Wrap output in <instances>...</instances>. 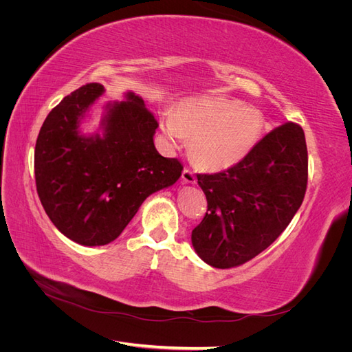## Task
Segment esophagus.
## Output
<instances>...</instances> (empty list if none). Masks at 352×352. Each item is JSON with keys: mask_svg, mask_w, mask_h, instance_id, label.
Masks as SVG:
<instances>
[{"mask_svg": "<svg viewBox=\"0 0 352 352\" xmlns=\"http://www.w3.org/2000/svg\"><path fill=\"white\" fill-rule=\"evenodd\" d=\"M182 179H184L185 184H195L197 182V176L190 168H184Z\"/></svg>", "mask_w": 352, "mask_h": 352, "instance_id": "esophagus-1", "label": "esophagus"}]
</instances>
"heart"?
Segmentation results:
<instances>
[{
  "instance_id": "b5f03b06",
  "label": "heart",
  "mask_w": 352,
  "mask_h": 352,
  "mask_svg": "<svg viewBox=\"0 0 352 352\" xmlns=\"http://www.w3.org/2000/svg\"><path fill=\"white\" fill-rule=\"evenodd\" d=\"M163 129L172 142L190 138V154L202 167L217 172L238 164L257 145L264 131L263 113L225 97L186 100L163 114Z\"/></svg>"
}]
</instances>
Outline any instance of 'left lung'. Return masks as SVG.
<instances>
[{
  "label": "left lung",
  "mask_w": 352,
  "mask_h": 352,
  "mask_svg": "<svg viewBox=\"0 0 352 352\" xmlns=\"http://www.w3.org/2000/svg\"><path fill=\"white\" fill-rule=\"evenodd\" d=\"M197 177L207 212L190 235L194 248L212 267H238L269 248L302 204L308 180L302 127L294 122L274 127L238 164Z\"/></svg>",
  "instance_id": "left-lung-1"
}]
</instances>
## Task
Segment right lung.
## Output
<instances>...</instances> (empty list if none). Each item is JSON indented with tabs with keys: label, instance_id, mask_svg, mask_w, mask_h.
Here are the masks:
<instances>
[{
	"label": "right lung",
	"instance_id": "right-lung-1",
	"mask_svg": "<svg viewBox=\"0 0 352 352\" xmlns=\"http://www.w3.org/2000/svg\"><path fill=\"white\" fill-rule=\"evenodd\" d=\"M104 92L87 83L50 111L35 145L36 192L50 220L87 247L114 241L157 190L173 185L184 164L160 155L154 114L138 95L109 105L104 135H79V122Z\"/></svg>",
	"mask_w": 352,
	"mask_h": 352
}]
</instances>
